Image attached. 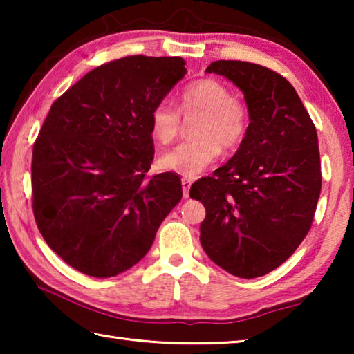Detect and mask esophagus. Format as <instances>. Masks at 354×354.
I'll list each match as a JSON object with an SVG mask.
<instances>
[{
	"mask_svg": "<svg viewBox=\"0 0 354 354\" xmlns=\"http://www.w3.org/2000/svg\"><path fill=\"white\" fill-rule=\"evenodd\" d=\"M181 184H183V195H184V198H189V192H190L192 181H190V179H183Z\"/></svg>",
	"mask_w": 354,
	"mask_h": 354,
	"instance_id": "1",
	"label": "esophagus"
}]
</instances>
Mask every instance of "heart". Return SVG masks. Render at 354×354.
<instances>
[{
    "label": "heart",
    "instance_id": "1",
    "mask_svg": "<svg viewBox=\"0 0 354 354\" xmlns=\"http://www.w3.org/2000/svg\"><path fill=\"white\" fill-rule=\"evenodd\" d=\"M200 117L192 124L195 137L179 143L158 160L160 170L195 178L214 164L221 147L234 149L243 142L250 128V111L241 98L231 97L230 88L214 77L189 84L178 97V107L160 100L149 112V129L162 145L170 143L181 129V115Z\"/></svg>",
    "mask_w": 354,
    "mask_h": 354
}]
</instances>
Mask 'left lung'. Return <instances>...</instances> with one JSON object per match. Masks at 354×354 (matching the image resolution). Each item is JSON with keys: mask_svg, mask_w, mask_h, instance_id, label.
<instances>
[{"mask_svg": "<svg viewBox=\"0 0 354 354\" xmlns=\"http://www.w3.org/2000/svg\"><path fill=\"white\" fill-rule=\"evenodd\" d=\"M206 71L241 88L251 122L232 159L190 189L206 207L201 247L234 277H263L289 259L313 226L322 190L317 131L277 71L243 61H215Z\"/></svg>", "mask_w": 354, "mask_h": 354, "instance_id": "1", "label": "left lung"}]
</instances>
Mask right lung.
Here are the masks:
<instances>
[{"instance_id": "add662e5", "label": "right lung", "mask_w": 354, "mask_h": 354, "mask_svg": "<svg viewBox=\"0 0 354 354\" xmlns=\"http://www.w3.org/2000/svg\"><path fill=\"white\" fill-rule=\"evenodd\" d=\"M184 65L183 57L115 59L51 104L32 148V212L48 247L77 272L111 278L136 266L181 200L179 176L147 173L149 112Z\"/></svg>"}]
</instances>
